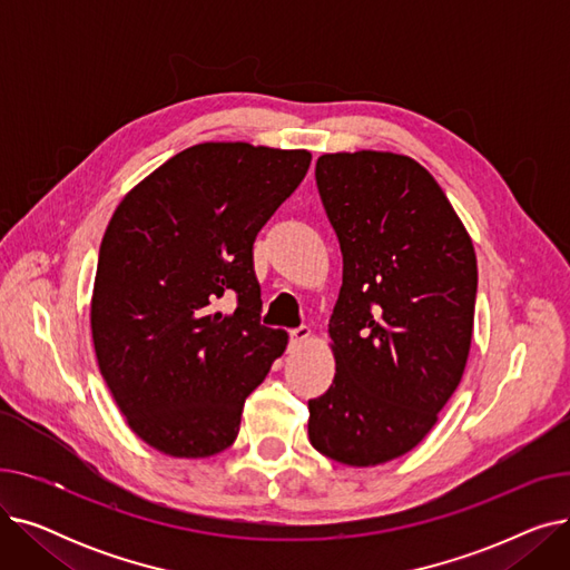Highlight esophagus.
<instances>
[{
	"mask_svg": "<svg viewBox=\"0 0 570 570\" xmlns=\"http://www.w3.org/2000/svg\"><path fill=\"white\" fill-rule=\"evenodd\" d=\"M312 340V327L307 325H301L295 327V331H291V344L297 346V344H307Z\"/></svg>",
	"mask_w": 570,
	"mask_h": 570,
	"instance_id": "34e87169",
	"label": "esophagus"
}]
</instances>
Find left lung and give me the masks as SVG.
Segmentation results:
<instances>
[{
    "mask_svg": "<svg viewBox=\"0 0 570 570\" xmlns=\"http://www.w3.org/2000/svg\"><path fill=\"white\" fill-rule=\"evenodd\" d=\"M316 185L344 258L327 333L335 379L309 400V441L348 466L402 458L462 381L478 267L436 179L411 157L335 153Z\"/></svg>",
    "mask_w": 570,
    "mask_h": 570,
    "instance_id": "1",
    "label": "left lung"
}]
</instances>
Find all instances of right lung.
<instances>
[{"mask_svg": "<svg viewBox=\"0 0 570 570\" xmlns=\"http://www.w3.org/2000/svg\"><path fill=\"white\" fill-rule=\"evenodd\" d=\"M309 161L307 149L200 142L117 205L89 321L115 404L159 453L226 451L245 400L286 351L288 335L261 325L252 249ZM228 292L238 307L224 315Z\"/></svg>", "mask_w": 570, "mask_h": 570, "instance_id": "right-lung-1", "label": "right lung"}]
</instances>
